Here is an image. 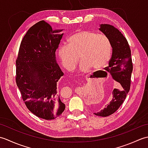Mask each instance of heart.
Returning a JSON list of instances; mask_svg holds the SVG:
<instances>
[{
  "mask_svg": "<svg viewBox=\"0 0 148 148\" xmlns=\"http://www.w3.org/2000/svg\"><path fill=\"white\" fill-rule=\"evenodd\" d=\"M112 46L109 37L93 31L82 30L73 34L67 45L60 46L58 55L66 70L72 71L80 59L79 69L87 72L93 68L100 70L106 67L111 59Z\"/></svg>",
  "mask_w": 148,
  "mask_h": 148,
  "instance_id": "heart-1",
  "label": "heart"
}]
</instances>
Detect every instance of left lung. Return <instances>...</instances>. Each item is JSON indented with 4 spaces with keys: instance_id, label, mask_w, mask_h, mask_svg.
<instances>
[{
    "instance_id": "left-lung-1",
    "label": "left lung",
    "mask_w": 148,
    "mask_h": 148,
    "mask_svg": "<svg viewBox=\"0 0 148 148\" xmlns=\"http://www.w3.org/2000/svg\"><path fill=\"white\" fill-rule=\"evenodd\" d=\"M99 30L111 40L112 48L111 58L106 70L111 74L113 79L121 84V89L114 88L112 99L106 108L94 114L102 117L111 115L123 103L130 90L133 64L131 51L127 40L118 29L109 24H101Z\"/></svg>"
}]
</instances>
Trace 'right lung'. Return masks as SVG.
I'll list each match as a JSON object with an SVG mask.
<instances>
[{"instance_id": "add662e5", "label": "right lung", "mask_w": 148, "mask_h": 148, "mask_svg": "<svg viewBox=\"0 0 148 148\" xmlns=\"http://www.w3.org/2000/svg\"><path fill=\"white\" fill-rule=\"evenodd\" d=\"M44 20L31 27L22 39L16 61V82L27 108L40 118L51 120L65 109L57 91L63 73L55 51L64 34Z\"/></svg>"}]
</instances>
